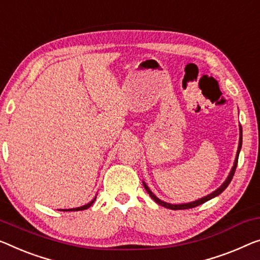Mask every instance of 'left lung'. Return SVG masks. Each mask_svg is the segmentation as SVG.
<instances>
[{
    "instance_id": "left-lung-1",
    "label": "left lung",
    "mask_w": 260,
    "mask_h": 260,
    "mask_svg": "<svg viewBox=\"0 0 260 260\" xmlns=\"http://www.w3.org/2000/svg\"><path fill=\"white\" fill-rule=\"evenodd\" d=\"M242 142H243V132H242V126L239 125V143H238V149H237V154H236V158H235V162H234V166H232V168L230 170L229 175H228L226 180L223 182L222 185H220L219 188H217L215 191H212L210 193H208L207 196L202 197V199H199L196 201H192V202H189V203H180V204H172V203H168V202H165V201H162L158 199V197H156L153 193V191L150 190V189L148 188V185H147L145 182L142 181L143 183V187H145L146 191L149 193V196L152 197V199L156 202L157 204L162 205V207L167 208V209H172V210H182V209H190V208H195L197 207V205H201L207 202V201H210L211 199H214V197L218 196L219 193H222L224 190H225L228 185L230 184V182L232 180V177H234V174L236 172V168H237V164H238V156H239V152H241V148H242Z\"/></svg>"
}]
</instances>
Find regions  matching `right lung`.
Masks as SVG:
<instances>
[{
    "label": "right lung",
    "instance_id": "obj_1",
    "mask_svg": "<svg viewBox=\"0 0 260 260\" xmlns=\"http://www.w3.org/2000/svg\"><path fill=\"white\" fill-rule=\"evenodd\" d=\"M95 199H96V196L91 201V202H88L87 204H85V205H81V207H78V208H73V209H58V210H60V211H79V210H85V209H87V208L91 207V205L93 204V202H94V201H95Z\"/></svg>",
    "mask_w": 260,
    "mask_h": 260
}]
</instances>
